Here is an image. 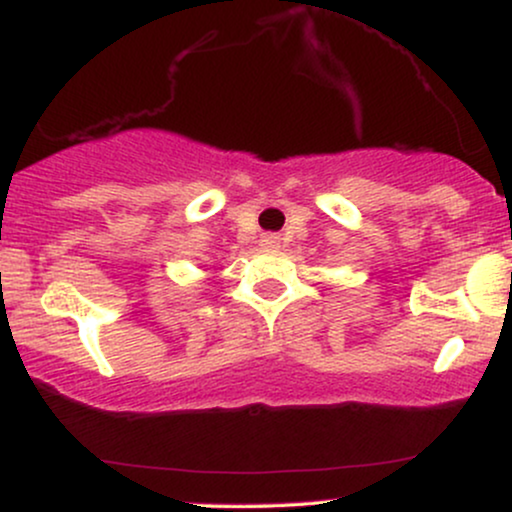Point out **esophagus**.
Returning a JSON list of instances; mask_svg holds the SVG:
<instances>
[{
	"label": "esophagus",
	"instance_id": "34e87169",
	"mask_svg": "<svg viewBox=\"0 0 512 512\" xmlns=\"http://www.w3.org/2000/svg\"><path fill=\"white\" fill-rule=\"evenodd\" d=\"M261 246L263 249H277V246H280V239H277L275 235H266L261 239Z\"/></svg>",
	"mask_w": 512,
	"mask_h": 512
}]
</instances>
